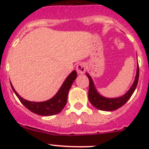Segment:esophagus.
<instances>
[{
	"instance_id": "esophagus-1",
	"label": "esophagus",
	"mask_w": 149,
	"mask_h": 149,
	"mask_svg": "<svg viewBox=\"0 0 149 149\" xmlns=\"http://www.w3.org/2000/svg\"><path fill=\"white\" fill-rule=\"evenodd\" d=\"M86 70V66L84 63H79V65L76 66V70H77L78 73H79V74H83V73H85Z\"/></svg>"
}]
</instances>
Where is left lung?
<instances>
[{
	"instance_id": "left-lung-1",
	"label": "left lung",
	"mask_w": 149,
	"mask_h": 149,
	"mask_svg": "<svg viewBox=\"0 0 149 149\" xmlns=\"http://www.w3.org/2000/svg\"><path fill=\"white\" fill-rule=\"evenodd\" d=\"M87 77L89 80V88H88V100L91 104L96 107L97 109L103 111H113L118 109L120 107L124 105L128 101L129 99L134 92L136 86H137L138 81L139 78V63L137 64V71H136V76L135 78L134 82L131 86L128 91L124 94L119 97L115 98H107V97H103L102 95L98 92L97 90L94 81L91 76L88 73H86Z\"/></svg>"
}]
</instances>
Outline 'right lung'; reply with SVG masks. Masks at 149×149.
I'll return each instance as SVG.
<instances>
[{
    "mask_svg": "<svg viewBox=\"0 0 149 149\" xmlns=\"http://www.w3.org/2000/svg\"><path fill=\"white\" fill-rule=\"evenodd\" d=\"M77 77V73L76 70H73L70 74L68 76L66 79L64 81L60 89L56 93L53 97L45 102H30L22 98L19 94L15 91L14 88L10 83V86L13 89V92L16 94V97L19 98L20 102L26 107L31 112L42 115V116H50L58 114L63 110L64 107L67 103V97L68 91L71 87L72 84Z\"/></svg>",
    "mask_w": 149,
    "mask_h": 149,
    "instance_id": "right-lung-1",
    "label": "right lung"
}]
</instances>
